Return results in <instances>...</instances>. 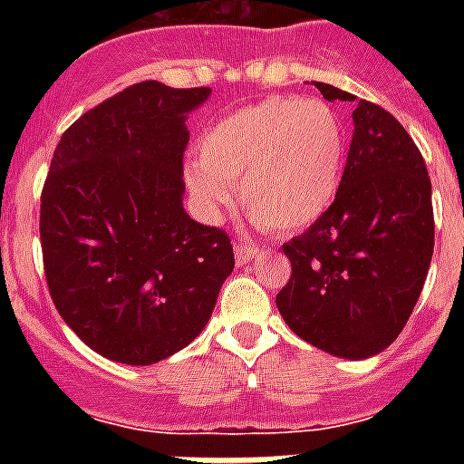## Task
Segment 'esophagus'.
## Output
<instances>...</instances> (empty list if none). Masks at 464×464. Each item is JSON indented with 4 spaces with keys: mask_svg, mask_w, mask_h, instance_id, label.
I'll list each match as a JSON object with an SVG mask.
<instances>
[{
    "mask_svg": "<svg viewBox=\"0 0 464 464\" xmlns=\"http://www.w3.org/2000/svg\"><path fill=\"white\" fill-rule=\"evenodd\" d=\"M255 255H257V247L246 246V243H236V260H238V265H246V262H250Z\"/></svg>",
    "mask_w": 464,
    "mask_h": 464,
    "instance_id": "esophagus-1",
    "label": "esophagus"
}]
</instances>
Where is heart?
Returning <instances> with one entry per match:
<instances>
[{"mask_svg": "<svg viewBox=\"0 0 464 464\" xmlns=\"http://www.w3.org/2000/svg\"><path fill=\"white\" fill-rule=\"evenodd\" d=\"M344 151V130L330 105L272 96L228 112L202 134L188 185L204 211L217 217L240 181V202L257 224L294 233L330 209Z\"/></svg>", "mask_w": 464, "mask_h": 464, "instance_id": "1", "label": "heart"}]
</instances>
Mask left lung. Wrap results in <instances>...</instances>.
<instances>
[{
  "label": "left lung",
  "mask_w": 464,
  "mask_h": 464,
  "mask_svg": "<svg viewBox=\"0 0 464 464\" xmlns=\"http://www.w3.org/2000/svg\"><path fill=\"white\" fill-rule=\"evenodd\" d=\"M324 101L353 103V137L334 202L284 243L291 276L276 308L308 344L368 359L397 339L433 255L431 178L385 108L315 82Z\"/></svg>",
  "instance_id": "1"
}]
</instances>
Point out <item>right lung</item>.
<instances>
[{
    "label": "right lung",
    "mask_w": 464,
    "mask_h": 464,
    "mask_svg": "<svg viewBox=\"0 0 464 464\" xmlns=\"http://www.w3.org/2000/svg\"><path fill=\"white\" fill-rule=\"evenodd\" d=\"M209 89L127 86L62 134L40 195L53 304L83 344L149 366L209 323L233 246L182 209L185 115Z\"/></svg>",
    "instance_id": "obj_1"
}]
</instances>
